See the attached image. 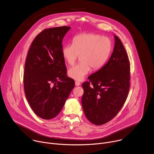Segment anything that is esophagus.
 I'll list each match as a JSON object with an SVG mask.
<instances>
[{
  "label": "esophagus",
  "mask_w": 154,
  "mask_h": 154,
  "mask_svg": "<svg viewBox=\"0 0 154 154\" xmlns=\"http://www.w3.org/2000/svg\"><path fill=\"white\" fill-rule=\"evenodd\" d=\"M75 86H80L81 84H80V83L79 82H75Z\"/></svg>",
  "instance_id": "34e87169"
}]
</instances>
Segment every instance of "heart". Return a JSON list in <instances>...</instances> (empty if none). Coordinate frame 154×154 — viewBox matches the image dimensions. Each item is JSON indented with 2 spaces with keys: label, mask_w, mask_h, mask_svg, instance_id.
I'll return each instance as SVG.
<instances>
[{
  "label": "heart",
  "mask_w": 154,
  "mask_h": 154,
  "mask_svg": "<svg viewBox=\"0 0 154 154\" xmlns=\"http://www.w3.org/2000/svg\"><path fill=\"white\" fill-rule=\"evenodd\" d=\"M111 40L95 33H82L73 38L72 45L63 46L62 55L69 65H72L80 56V64L72 66L68 72L71 79L81 81L91 70L101 69L110 55Z\"/></svg>",
  "instance_id": "heart-1"
}]
</instances>
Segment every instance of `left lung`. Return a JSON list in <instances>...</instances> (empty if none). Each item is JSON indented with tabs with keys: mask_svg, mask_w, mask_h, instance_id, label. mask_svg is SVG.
Wrapping results in <instances>:
<instances>
[{
	"mask_svg": "<svg viewBox=\"0 0 154 154\" xmlns=\"http://www.w3.org/2000/svg\"><path fill=\"white\" fill-rule=\"evenodd\" d=\"M113 53L103 66L82 84V104L92 124L100 125L112 120L124 104L130 88V63L119 38L114 35ZM91 83L93 85L90 86Z\"/></svg>",
	"mask_w": 154,
	"mask_h": 154,
	"instance_id": "1",
	"label": "left lung"
}]
</instances>
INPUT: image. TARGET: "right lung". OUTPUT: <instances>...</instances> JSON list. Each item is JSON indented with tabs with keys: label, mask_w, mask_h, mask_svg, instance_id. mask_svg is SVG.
<instances>
[{
	"label": "right lung",
	"mask_w": 154,
	"mask_h": 154,
	"mask_svg": "<svg viewBox=\"0 0 154 154\" xmlns=\"http://www.w3.org/2000/svg\"><path fill=\"white\" fill-rule=\"evenodd\" d=\"M70 27L46 29L33 41L24 75V91L35 113L44 119L57 116L74 88L66 75L62 40Z\"/></svg>",
	"instance_id": "add662e5"
}]
</instances>
